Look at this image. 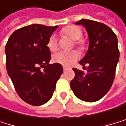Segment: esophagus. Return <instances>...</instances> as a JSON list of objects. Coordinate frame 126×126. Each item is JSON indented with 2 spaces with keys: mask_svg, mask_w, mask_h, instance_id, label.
I'll return each mask as SVG.
<instances>
[{
  "mask_svg": "<svg viewBox=\"0 0 126 126\" xmlns=\"http://www.w3.org/2000/svg\"><path fill=\"white\" fill-rule=\"evenodd\" d=\"M63 71H66V69H67V67L66 66H63Z\"/></svg>",
  "mask_w": 126,
  "mask_h": 126,
  "instance_id": "1",
  "label": "esophagus"
}]
</instances>
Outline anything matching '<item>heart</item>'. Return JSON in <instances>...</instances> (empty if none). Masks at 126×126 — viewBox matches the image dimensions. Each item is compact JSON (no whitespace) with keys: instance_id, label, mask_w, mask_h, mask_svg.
Wrapping results in <instances>:
<instances>
[{"instance_id":"heart-1","label":"heart","mask_w":126,"mask_h":126,"mask_svg":"<svg viewBox=\"0 0 126 126\" xmlns=\"http://www.w3.org/2000/svg\"><path fill=\"white\" fill-rule=\"evenodd\" d=\"M60 34L63 37H67L71 40H74V45L77 47L79 50H83L86 47V43L83 39H82V30L74 25L67 26L63 28L60 31ZM47 47L50 52H56L58 49V43L55 36L52 35L47 40ZM78 53L77 51L70 52H59L56 53L53 57V62L59 63L63 66H70L77 60Z\"/></svg>"}]
</instances>
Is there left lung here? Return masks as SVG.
I'll use <instances>...</instances> for the list:
<instances>
[{
  "mask_svg": "<svg viewBox=\"0 0 126 126\" xmlns=\"http://www.w3.org/2000/svg\"><path fill=\"white\" fill-rule=\"evenodd\" d=\"M76 24L84 26L89 35L88 51L79 62L88 66L86 73L73 69L75 77L70 87L79 99L93 102L103 97L113 83L119 59L118 40L112 29L102 23L82 19Z\"/></svg>",
  "mask_w": 126,
  "mask_h": 126,
  "instance_id": "left-lung-1",
  "label": "left lung"
}]
</instances>
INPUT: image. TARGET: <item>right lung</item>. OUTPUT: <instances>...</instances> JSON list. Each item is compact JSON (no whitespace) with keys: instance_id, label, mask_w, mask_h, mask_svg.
Instances as JSON below:
<instances>
[{"instance_id":"add662e5","label":"right lung","mask_w":126,"mask_h":126,"mask_svg":"<svg viewBox=\"0 0 126 126\" xmlns=\"http://www.w3.org/2000/svg\"><path fill=\"white\" fill-rule=\"evenodd\" d=\"M57 28L28 25L15 31L7 42V73L18 95L30 105L41 106L50 99L63 73L60 64L49 63L51 55L47 43Z\"/></svg>"}]
</instances>
